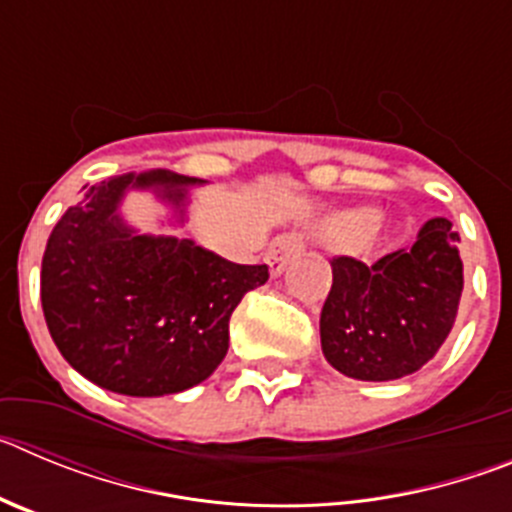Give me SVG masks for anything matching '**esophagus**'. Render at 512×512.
Wrapping results in <instances>:
<instances>
[{
    "label": "esophagus",
    "instance_id": "obj_1",
    "mask_svg": "<svg viewBox=\"0 0 512 512\" xmlns=\"http://www.w3.org/2000/svg\"><path fill=\"white\" fill-rule=\"evenodd\" d=\"M305 251V235L300 230H289V233H282L274 238V243L269 246V266H271V274L279 277L287 264L292 259H297L300 253Z\"/></svg>",
    "mask_w": 512,
    "mask_h": 512
}]
</instances>
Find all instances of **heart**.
Here are the masks:
<instances>
[{
	"label": "heart",
	"instance_id": "b5f03b06",
	"mask_svg": "<svg viewBox=\"0 0 512 512\" xmlns=\"http://www.w3.org/2000/svg\"><path fill=\"white\" fill-rule=\"evenodd\" d=\"M374 223H377V212L374 210H354L343 215L341 230L346 235H364L366 230H372Z\"/></svg>",
	"mask_w": 512,
	"mask_h": 512
}]
</instances>
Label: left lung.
Wrapping results in <instances>:
<instances>
[{"instance_id": "1", "label": "left lung", "mask_w": 512, "mask_h": 512, "mask_svg": "<svg viewBox=\"0 0 512 512\" xmlns=\"http://www.w3.org/2000/svg\"><path fill=\"white\" fill-rule=\"evenodd\" d=\"M320 312V343L333 369L361 382L408 377L436 356L454 328L464 289L459 233L431 217L413 246L366 266L338 256Z\"/></svg>"}]
</instances>
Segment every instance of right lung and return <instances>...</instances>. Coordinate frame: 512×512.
<instances>
[{"label":"right lung","mask_w":512,"mask_h":512,"mask_svg":"<svg viewBox=\"0 0 512 512\" xmlns=\"http://www.w3.org/2000/svg\"><path fill=\"white\" fill-rule=\"evenodd\" d=\"M202 179L151 169L94 184L53 228L40 300L53 343L81 377L130 397H161L205 382L228 354V323L269 266H243L192 238L125 223V194L153 192L187 220Z\"/></svg>","instance_id":"right-lung-1"}]
</instances>
